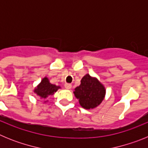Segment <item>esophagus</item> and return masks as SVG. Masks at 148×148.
Returning a JSON list of instances; mask_svg holds the SVG:
<instances>
[{
    "label": "esophagus",
    "instance_id": "esophagus-1",
    "mask_svg": "<svg viewBox=\"0 0 148 148\" xmlns=\"http://www.w3.org/2000/svg\"><path fill=\"white\" fill-rule=\"evenodd\" d=\"M64 87L66 90H70V89H71L72 87V84H65Z\"/></svg>",
    "mask_w": 148,
    "mask_h": 148
}]
</instances>
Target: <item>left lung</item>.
Segmentation results:
<instances>
[{"label": "left lung", "mask_w": 148, "mask_h": 148, "mask_svg": "<svg viewBox=\"0 0 148 148\" xmlns=\"http://www.w3.org/2000/svg\"><path fill=\"white\" fill-rule=\"evenodd\" d=\"M74 95L84 109L95 108L101 103L106 93L105 87L96 78L85 75L81 80V84L75 87Z\"/></svg>", "instance_id": "8db88e82"}]
</instances>
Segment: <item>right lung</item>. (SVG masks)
Here are the masks:
<instances>
[{
  "instance_id": "add662e5",
  "label": "right lung",
  "mask_w": 148,
  "mask_h": 148,
  "mask_svg": "<svg viewBox=\"0 0 148 148\" xmlns=\"http://www.w3.org/2000/svg\"><path fill=\"white\" fill-rule=\"evenodd\" d=\"M59 88H61L59 86L51 84L47 77H44L40 83L35 87L34 92L37 94L40 99H47L49 95H53Z\"/></svg>"
}]
</instances>
